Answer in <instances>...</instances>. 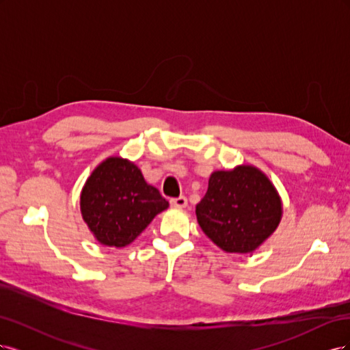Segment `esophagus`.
I'll return each mask as SVG.
<instances>
[{"label":"esophagus","mask_w":350,"mask_h":350,"mask_svg":"<svg viewBox=\"0 0 350 350\" xmlns=\"http://www.w3.org/2000/svg\"><path fill=\"white\" fill-rule=\"evenodd\" d=\"M187 204H188V201H187V198H185L184 196L178 197V198H172V200H171V206H172V207L184 208V207H187Z\"/></svg>","instance_id":"esophagus-1"}]
</instances>
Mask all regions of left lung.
Segmentation results:
<instances>
[{"label":"left lung","mask_w":350,"mask_h":350,"mask_svg":"<svg viewBox=\"0 0 350 350\" xmlns=\"http://www.w3.org/2000/svg\"><path fill=\"white\" fill-rule=\"evenodd\" d=\"M200 228L225 252H254L278 229L283 204L278 188L261 169L238 165L215 171L196 206Z\"/></svg>","instance_id":"8db88e82"}]
</instances>
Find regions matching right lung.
<instances>
[{"mask_svg": "<svg viewBox=\"0 0 350 350\" xmlns=\"http://www.w3.org/2000/svg\"><path fill=\"white\" fill-rule=\"evenodd\" d=\"M169 207L157 189L144 181L134 162L109 156L93 169L80 193L84 224L99 243L124 248Z\"/></svg>", "mask_w": 350, "mask_h": 350, "instance_id": "obj_1", "label": "right lung"}]
</instances>
